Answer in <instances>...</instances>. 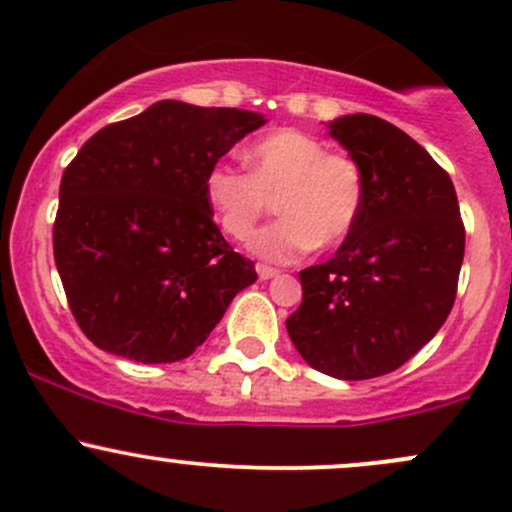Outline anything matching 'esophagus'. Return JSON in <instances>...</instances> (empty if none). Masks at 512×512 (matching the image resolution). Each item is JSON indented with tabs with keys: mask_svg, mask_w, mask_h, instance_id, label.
Instances as JSON below:
<instances>
[{
	"mask_svg": "<svg viewBox=\"0 0 512 512\" xmlns=\"http://www.w3.org/2000/svg\"><path fill=\"white\" fill-rule=\"evenodd\" d=\"M256 273H258V278H261V280H271V278H276L280 271H278V268H271V266H263V263H258Z\"/></svg>",
	"mask_w": 512,
	"mask_h": 512,
	"instance_id": "esophagus-1",
	"label": "esophagus"
}]
</instances>
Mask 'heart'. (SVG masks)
<instances>
[{
	"label": "heart",
	"instance_id": "heart-1",
	"mask_svg": "<svg viewBox=\"0 0 512 512\" xmlns=\"http://www.w3.org/2000/svg\"><path fill=\"white\" fill-rule=\"evenodd\" d=\"M249 173L214 163L205 175V195L217 222L244 241L278 202L283 217L251 236V251L266 261L288 263L342 244L356 229L366 202L364 170L354 158L329 153L305 131L283 129L246 148Z\"/></svg>",
	"mask_w": 512,
	"mask_h": 512
}]
</instances>
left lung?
Returning <instances> with one entry per match:
<instances>
[{
    "label": "left lung",
    "mask_w": 512,
    "mask_h": 512,
    "mask_svg": "<svg viewBox=\"0 0 512 512\" xmlns=\"http://www.w3.org/2000/svg\"><path fill=\"white\" fill-rule=\"evenodd\" d=\"M327 126L364 170V212L337 254L300 271L285 327L312 368L364 381L403 366L447 320L464 224L452 178L405 131L373 114Z\"/></svg>",
    "instance_id": "left-lung-1"
}]
</instances>
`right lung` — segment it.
I'll use <instances>...</instances> for the list:
<instances>
[{
    "label": "right lung",
    "mask_w": 512,
    "mask_h": 512,
    "mask_svg": "<svg viewBox=\"0 0 512 512\" xmlns=\"http://www.w3.org/2000/svg\"><path fill=\"white\" fill-rule=\"evenodd\" d=\"M263 114L163 100L97 131L60 180L53 256L85 337L141 364L188 359L256 280L205 175Z\"/></svg>",
    "instance_id": "right-lung-1"
}]
</instances>
